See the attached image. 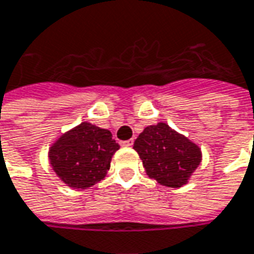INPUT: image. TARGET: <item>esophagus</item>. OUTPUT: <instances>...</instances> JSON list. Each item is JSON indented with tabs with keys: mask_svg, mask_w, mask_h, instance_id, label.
<instances>
[{
	"mask_svg": "<svg viewBox=\"0 0 254 254\" xmlns=\"http://www.w3.org/2000/svg\"><path fill=\"white\" fill-rule=\"evenodd\" d=\"M121 146H124V147H132L133 146V139H129V140H125L121 143Z\"/></svg>",
	"mask_w": 254,
	"mask_h": 254,
	"instance_id": "1",
	"label": "esophagus"
}]
</instances>
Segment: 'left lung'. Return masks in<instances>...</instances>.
Wrapping results in <instances>:
<instances>
[{"label":"left lung","instance_id":"8db88e82","mask_svg":"<svg viewBox=\"0 0 254 254\" xmlns=\"http://www.w3.org/2000/svg\"><path fill=\"white\" fill-rule=\"evenodd\" d=\"M149 178L168 188H182L201 163V150L165 122L150 125L134 140Z\"/></svg>","mask_w":254,"mask_h":254}]
</instances>
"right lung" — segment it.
<instances>
[{"mask_svg": "<svg viewBox=\"0 0 254 254\" xmlns=\"http://www.w3.org/2000/svg\"><path fill=\"white\" fill-rule=\"evenodd\" d=\"M120 144L108 129L82 122L69 129L48 150L50 165L72 189H87L104 179Z\"/></svg>", "mask_w": 254, "mask_h": 254, "instance_id": "1", "label": "right lung"}]
</instances>
